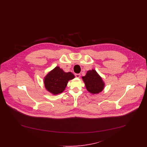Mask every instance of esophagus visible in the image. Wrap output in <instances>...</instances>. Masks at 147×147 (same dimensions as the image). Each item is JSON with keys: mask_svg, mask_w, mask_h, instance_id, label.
I'll list each match as a JSON object with an SVG mask.
<instances>
[{"mask_svg": "<svg viewBox=\"0 0 147 147\" xmlns=\"http://www.w3.org/2000/svg\"><path fill=\"white\" fill-rule=\"evenodd\" d=\"M75 76H76V77H77V78H80V74H76Z\"/></svg>", "mask_w": 147, "mask_h": 147, "instance_id": "34e87169", "label": "esophagus"}]
</instances>
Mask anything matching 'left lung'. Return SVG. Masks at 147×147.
Masks as SVG:
<instances>
[{
  "label": "left lung",
  "instance_id": "8db88e82",
  "mask_svg": "<svg viewBox=\"0 0 147 147\" xmlns=\"http://www.w3.org/2000/svg\"><path fill=\"white\" fill-rule=\"evenodd\" d=\"M82 79L86 89L92 94H98L104 89L105 83L95 69L88 70Z\"/></svg>",
  "mask_w": 147,
  "mask_h": 147
}]
</instances>
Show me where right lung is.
<instances>
[{
	"label": "right lung",
	"mask_w": 147,
	"mask_h": 147,
	"mask_svg": "<svg viewBox=\"0 0 147 147\" xmlns=\"http://www.w3.org/2000/svg\"><path fill=\"white\" fill-rule=\"evenodd\" d=\"M75 78L71 72L66 73L59 67H56L44 78L45 88L53 95L62 93L65 90L68 81Z\"/></svg>",
	"instance_id": "1"
}]
</instances>
